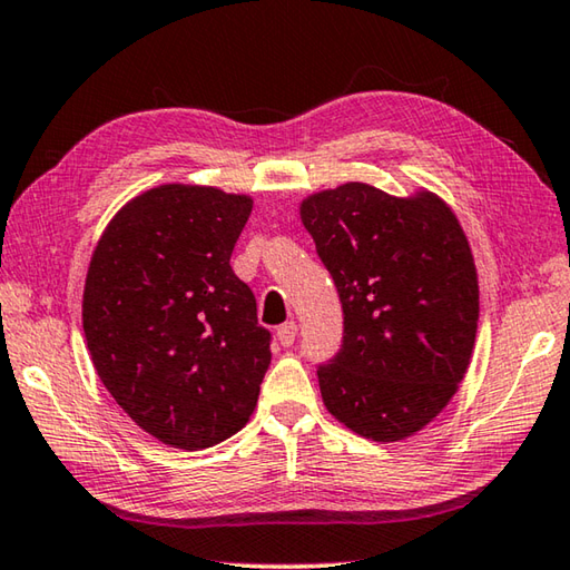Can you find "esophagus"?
Instances as JSON below:
<instances>
[{
	"label": "esophagus",
	"mask_w": 570,
	"mask_h": 570,
	"mask_svg": "<svg viewBox=\"0 0 570 570\" xmlns=\"http://www.w3.org/2000/svg\"><path fill=\"white\" fill-rule=\"evenodd\" d=\"M277 340H281L283 347L295 345V340H297V325H295V322H285V325L277 327Z\"/></svg>",
	"instance_id": "34e87169"
}]
</instances>
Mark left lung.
I'll use <instances>...</instances> for the list:
<instances>
[{"label":"left lung","mask_w":570,"mask_h":570,"mask_svg":"<svg viewBox=\"0 0 570 570\" xmlns=\"http://www.w3.org/2000/svg\"><path fill=\"white\" fill-rule=\"evenodd\" d=\"M299 218L335 281L345 330L317 367L322 402L354 434L400 442L426 426L469 370L479 322L474 255L434 193L345 184Z\"/></svg>","instance_id":"left-lung-1"}]
</instances>
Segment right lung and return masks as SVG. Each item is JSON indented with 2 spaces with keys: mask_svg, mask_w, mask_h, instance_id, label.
I'll return each mask as SVG.
<instances>
[{
  "mask_svg": "<svg viewBox=\"0 0 570 570\" xmlns=\"http://www.w3.org/2000/svg\"><path fill=\"white\" fill-rule=\"evenodd\" d=\"M253 200L210 186L141 193L106 225L83 285V335L116 404L176 449L248 424L271 332L230 255Z\"/></svg>",
  "mask_w": 570,
  "mask_h": 570,
  "instance_id": "1",
  "label": "right lung"
}]
</instances>
